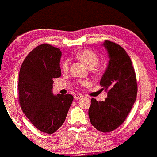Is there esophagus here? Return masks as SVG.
<instances>
[{"label":"esophagus","mask_w":157,"mask_h":157,"mask_svg":"<svg viewBox=\"0 0 157 157\" xmlns=\"http://www.w3.org/2000/svg\"><path fill=\"white\" fill-rule=\"evenodd\" d=\"M81 97H82V95L81 94H75V96H74L75 100H79V99H80Z\"/></svg>","instance_id":"obj_1"}]
</instances>
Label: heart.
<instances>
[{"instance_id":"heart-1","label":"heart","mask_w":157,"mask_h":157,"mask_svg":"<svg viewBox=\"0 0 157 157\" xmlns=\"http://www.w3.org/2000/svg\"><path fill=\"white\" fill-rule=\"evenodd\" d=\"M76 58L82 62L88 68H92L96 66L99 62L98 57L94 52L91 49H84L77 52L76 54ZM69 66V60H65L61 65V68L63 71H67Z\"/></svg>"}]
</instances>
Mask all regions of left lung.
Returning <instances> with one entry per match:
<instances>
[{
  "label": "left lung",
  "instance_id": "obj_1",
  "mask_svg": "<svg viewBox=\"0 0 157 157\" xmlns=\"http://www.w3.org/2000/svg\"><path fill=\"white\" fill-rule=\"evenodd\" d=\"M109 62L100 80L108 92L104 101L92 98L89 109L90 121L97 130L107 133L115 130L125 120L137 94V82L132 63L120 45L105 40Z\"/></svg>",
  "mask_w": 157,
  "mask_h": 157
}]
</instances>
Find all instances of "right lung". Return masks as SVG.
Listing matches in <instances>:
<instances>
[{
  "mask_svg": "<svg viewBox=\"0 0 157 157\" xmlns=\"http://www.w3.org/2000/svg\"><path fill=\"white\" fill-rule=\"evenodd\" d=\"M62 52L47 44L29 53L20 69L19 103L23 112L36 128L53 134L63 124L74 97L52 93L53 79L61 76Z\"/></svg>",
  "mask_w": 157,
  "mask_h": 157,
  "instance_id": "right-lung-1",
  "label": "right lung"
}]
</instances>
